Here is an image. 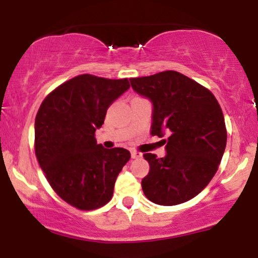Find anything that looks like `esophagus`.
I'll list each match as a JSON object with an SVG mask.
<instances>
[{
    "label": "esophagus",
    "mask_w": 258,
    "mask_h": 258,
    "mask_svg": "<svg viewBox=\"0 0 258 258\" xmlns=\"http://www.w3.org/2000/svg\"><path fill=\"white\" fill-rule=\"evenodd\" d=\"M131 156H132V159H139V158H142V154L136 152V150H133V152H131Z\"/></svg>",
    "instance_id": "obj_1"
}]
</instances>
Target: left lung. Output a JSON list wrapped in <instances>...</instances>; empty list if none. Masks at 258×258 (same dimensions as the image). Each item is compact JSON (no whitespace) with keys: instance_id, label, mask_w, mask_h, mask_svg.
Returning <instances> with one entry per match:
<instances>
[{"instance_id":"obj_1","label":"left lung","mask_w":258,"mask_h":258,"mask_svg":"<svg viewBox=\"0 0 258 258\" xmlns=\"http://www.w3.org/2000/svg\"><path fill=\"white\" fill-rule=\"evenodd\" d=\"M130 82L136 93L152 103V136L167 135L162 139L164 158L143 154L150 166L142 179L144 195L164 206L193 199L215 176L226 150V123L217 99L173 70Z\"/></svg>"}]
</instances>
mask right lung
<instances>
[{"mask_svg": "<svg viewBox=\"0 0 258 258\" xmlns=\"http://www.w3.org/2000/svg\"><path fill=\"white\" fill-rule=\"evenodd\" d=\"M130 88L127 79L79 75L51 92L35 120V153L53 190L80 210L109 203L117 174L131 158L123 148L105 149L94 132L106 110Z\"/></svg>", "mask_w": 258, "mask_h": 258, "instance_id": "add662e5", "label": "right lung"}]
</instances>
